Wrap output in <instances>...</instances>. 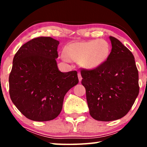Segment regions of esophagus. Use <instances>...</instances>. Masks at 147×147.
<instances>
[{"instance_id":"1","label":"esophagus","mask_w":147,"mask_h":147,"mask_svg":"<svg viewBox=\"0 0 147 147\" xmlns=\"http://www.w3.org/2000/svg\"><path fill=\"white\" fill-rule=\"evenodd\" d=\"M78 79H79V81L81 82L82 79V75H81V73H80V72H78Z\"/></svg>"}]
</instances>
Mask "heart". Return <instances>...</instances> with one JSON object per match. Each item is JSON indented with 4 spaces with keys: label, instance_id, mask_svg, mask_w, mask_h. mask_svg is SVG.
Instances as JSON below:
<instances>
[{
    "label": "heart",
    "instance_id": "obj_1",
    "mask_svg": "<svg viewBox=\"0 0 147 147\" xmlns=\"http://www.w3.org/2000/svg\"><path fill=\"white\" fill-rule=\"evenodd\" d=\"M64 54L71 60L79 61L81 59V64L84 67L94 69L108 59L110 46L104 39L74 42L65 47Z\"/></svg>",
    "mask_w": 147,
    "mask_h": 147
}]
</instances>
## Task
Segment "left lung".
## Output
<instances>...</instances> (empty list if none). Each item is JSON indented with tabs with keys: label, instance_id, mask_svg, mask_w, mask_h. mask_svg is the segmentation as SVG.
<instances>
[{
	"label": "left lung",
	"instance_id": "obj_1",
	"mask_svg": "<svg viewBox=\"0 0 147 147\" xmlns=\"http://www.w3.org/2000/svg\"><path fill=\"white\" fill-rule=\"evenodd\" d=\"M111 51L105 63L93 69H82L90 115L100 121L117 120L130 110L139 94V74L130 50L109 36Z\"/></svg>",
	"mask_w": 147,
	"mask_h": 147
}]
</instances>
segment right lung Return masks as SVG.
I'll list each match as a JSON object with an SVG mask.
<instances>
[{
	"label": "right lung",
	"instance_id": "add662e5",
	"mask_svg": "<svg viewBox=\"0 0 147 147\" xmlns=\"http://www.w3.org/2000/svg\"><path fill=\"white\" fill-rule=\"evenodd\" d=\"M59 43L51 37H38L22 45L14 56L9 95L17 108L30 120L57 117L67 92L78 83L76 71H59L56 61Z\"/></svg>",
	"mask_w": 147,
	"mask_h": 147
}]
</instances>
